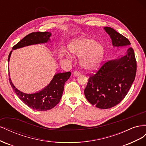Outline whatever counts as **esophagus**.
I'll return each instance as SVG.
<instances>
[{"label":"esophagus","mask_w":146,"mask_h":146,"mask_svg":"<svg viewBox=\"0 0 146 146\" xmlns=\"http://www.w3.org/2000/svg\"><path fill=\"white\" fill-rule=\"evenodd\" d=\"M73 75H74V76L77 77V76H80V73L79 72H78V71H75V72H74Z\"/></svg>","instance_id":"1"}]
</instances>
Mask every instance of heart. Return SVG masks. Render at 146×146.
I'll use <instances>...</instances> for the list:
<instances>
[{
	"label": "heart",
	"instance_id": "b5f03b06",
	"mask_svg": "<svg viewBox=\"0 0 146 146\" xmlns=\"http://www.w3.org/2000/svg\"><path fill=\"white\" fill-rule=\"evenodd\" d=\"M69 50L77 57H80L79 64L83 70L91 71L98 68L104 56V47L94 39L82 36L75 39L69 45ZM66 57H70L68 52H64Z\"/></svg>",
	"mask_w": 146,
	"mask_h": 146
}]
</instances>
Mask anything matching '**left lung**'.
Returning <instances> with one entry per match:
<instances>
[{"label":"left lung","mask_w":146,"mask_h":146,"mask_svg":"<svg viewBox=\"0 0 146 146\" xmlns=\"http://www.w3.org/2000/svg\"><path fill=\"white\" fill-rule=\"evenodd\" d=\"M104 29L111 39L113 47L130 45L129 39L108 27ZM136 72V61L133 48L117 59L104 63L98 72L88 80L84 94L92 105L101 109L112 108L127 94L133 83Z\"/></svg>","instance_id":"8db88e82"}]
</instances>
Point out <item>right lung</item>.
<instances>
[{"label": "right lung", "instance_id": "1", "mask_svg": "<svg viewBox=\"0 0 146 146\" xmlns=\"http://www.w3.org/2000/svg\"><path fill=\"white\" fill-rule=\"evenodd\" d=\"M51 35L52 33L50 32L31 33L13 46L12 50L33 44L50 42ZM12 52L13 50L10 52L8 56V63ZM70 75V72L57 73L55 74L51 82L45 88L39 91L30 94L25 93L17 89L13 85L10 78H9V81L17 96L26 105L36 111H47L53 108L59 103L64 91V83L68 80ZM9 76H10V75Z\"/></svg>", "mask_w": 146, "mask_h": 146}]
</instances>
